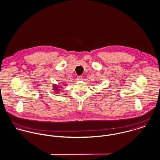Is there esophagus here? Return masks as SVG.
<instances>
[{
	"mask_svg": "<svg viewBox=\"0 0 160 160\" xmlns=\"http://www.w3.org/2000/svg\"><path fill=\"white\" fill-rule=\"evenodd\" d=\"M82 79V76H77V80L78 81H81Z\"/></svg>",
	"mask_w": 160,
	"mask_h": 160,
	"instance_id": "1",
	"label": "esophagus"
}]
</instances>
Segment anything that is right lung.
Wrapping results in <instances>:
<instances>
[{
	"label": "right lung",
	"mask_w": 160,
	"mask_h": 160,
	"mask_svg": "<svg viewBox=\"0 0 160 160\" xmlns=\"http://www.w3.org/2000/svg\"><path fill=\"white\" fill-rule=\"evenodd\" d=\"M54 89H57V88H55ZM57 89H55V91H57Z\"/></svg>",
	"instance_id": "right-lung-1"
}]
</instances>
